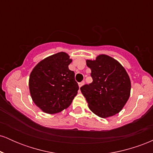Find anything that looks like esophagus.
I'll return each instance as SVG.
<instances>
[{"instance_id": "esophagus-1", "label": "esophagus", "mask_w": 153, "mask_h": 153, "mask_svg": "<svg viewBox=\"0 0 153 153\" xmlns=\"http://www.w3.org/2000/svg\"><path fill=\"white\" fill-rule=\"evenodd\" d=\"M84 83H85V82H84V81H82V82H79V83H78V85H79V87H81L82 86V85H83V84Z\"/></svg>"}]
</instances>
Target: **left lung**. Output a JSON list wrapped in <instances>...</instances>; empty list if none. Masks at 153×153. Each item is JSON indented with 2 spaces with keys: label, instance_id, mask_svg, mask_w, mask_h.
I'll return each mask as SVG.
<instances>
[{
  "label": "left lung",
  "instance_id": "left-lung-1",
  "mask_svg": "<svg viewBox=\"0 0 153 153\" xmlns=\"http://www.w3.org/2000/svg\"><path fill=\"white\" fill-rule=\"evenodd\" d=\"M93 82L80 88L91 111L101 118L115 115L122 109L130 95L131 82L122 65L109 56L100 54L87 59Z\"/></svg>",
  "mask_w": 153,
  "mask_h": 153
}]
</instances>
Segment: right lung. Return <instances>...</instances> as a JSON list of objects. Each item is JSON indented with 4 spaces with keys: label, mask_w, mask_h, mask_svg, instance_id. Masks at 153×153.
Instances as JSON below:
<instances>
[{
    "label": "right lung",
    "mask_w": 153,
    "mask_h": 153,
    "mask_svg": "<svg viewBox=\"0 0 153 153\" xmlns=\"http://www.w3.org/2000/svg\"><path fill=\"white\" fill-rule=\"evenodd\" d=\"M71 62L68 54L58 52L44 59L31 71L29 82L31 99L45 113L62 111L78 94L75 73L68 68Z\"/></svg>",
    "instance_id": "right-lung-1"
}]
</instances>
